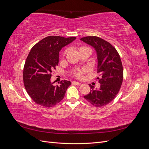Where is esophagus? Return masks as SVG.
I'll list each match as a JSON object with an SVG mask.
<instances>
[{"mask_svg": "<svg viewBox=\"0 0 149 149\" xmlns=\"http://www.w3.org/2000/svg\"><path fill=\"white\" fill-rule=\"evenodd\" d=\"M72 84H76V85H77V86H81V84L80 83H79V82H76V81H73V82H72Z\"/></svg>", "mask_w": 149, "mask_h": 149, "instance_id": "obj_1", "label": "esophagus"}]
</instances>
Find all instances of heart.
I'll use <instances>...</instances> for the list:
<instances>
[{"instance_id": "b5f03b06", "label": "heart", "mask_w": 149, "mask_h": 149, "mask_svg": "<svg viewBox=\"0 0 149 149\" xmlns=\"http://www.w3.org/2000/svg\"><path fill=\"white\" fill-rule=\"evenodd\" d=\"M77 49H78V50L79 53H82L83 52H85V51H89L90 53L91 52V49H90L89 47H88L86 46H80V47H78ZM67 52H68L67 49H64L63 52V53H62L63 56H65L66 54L67 53ZM86 71H87V70L86 68L77 69V70H76L75 71H73V76L76 78L81 79V78H82L84 73H85Z\"/></svg>"}]
</instances>
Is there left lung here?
<instances>
[{"label":"left lung","mask_w":149,"mask_h":149,"mask_svg":"<svg viewBox=\"0 0 149 149\" xmlns=\"http://www.w3.org/2000/svg\"><path fill=\"white\" fill-rule=\"evenodd\" d=\"M95 48L97 55V79L101 84L98 89L89 84L91 90L84 97L94 107H101L110 103L118 94L123 81V67L120 56L114 47L96 36L80 39Z\"/></svg>","instance_id":"obj_1"}]
</instances>
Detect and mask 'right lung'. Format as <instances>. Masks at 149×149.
Returning <instances> with one entry per match:
<instances>
[{"mask_svg":"<svg viewBox=\"0 0 149 149\" xmlns=\"http://www.w3.org/2000/svg\"><path fill=\"white\" fill-rule=\"evenodd\" d=\"M76 38L48 36L31 48L24 65L23 80L26 92L35 103L49 108L64 98L71 82L61 81L55 86L50 81L51 73L58 65L60 49Z\"/></svg>","mask_w":149,"mask_h":149,"instance_id":"right-lung-1","label":"right lung"}]
</instances>
